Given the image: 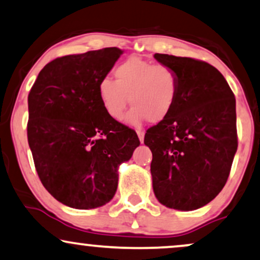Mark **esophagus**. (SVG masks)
Returning a JSON list of instances; mask_svg holds the SVG:
<instances>
[{
	"mask_svg": "<svg viewBox=\"0 0 260 260\" xmlns=\"http://www.w3.org/2000/svg\"><path fill=\"white\" fill-rule=\"evenodd\" d=\"M137 134H138V137H139L140 143H144V131L138 129V131H137Z\"/></svg>",
	"mask_w": 260,
	"mask_h": 260,
	"instance_id": "1",
	"label": "esophagus"
}]
</instances>
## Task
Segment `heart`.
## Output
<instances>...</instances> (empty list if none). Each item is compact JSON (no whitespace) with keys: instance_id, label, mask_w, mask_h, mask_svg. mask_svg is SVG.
<instances>
[{"instance_id":"1","label":"heart","mask_w":260,"mask_h":260,"mask_svg":"<svg viewBox=\"0 0 260 260\" xmlns=\"http://www.w3.org/2000/svg\"><path fill=\"white\" fill-rule=\"evenodd\" d=\"M114 75L115 81L103 78L98 84L100 101L111 119H122L128 103L133 107L127 116L131 124L145 119L158 123L173 111L180 88L174 68L131 57L115 68Z\"/></svg>"}]
</instances>
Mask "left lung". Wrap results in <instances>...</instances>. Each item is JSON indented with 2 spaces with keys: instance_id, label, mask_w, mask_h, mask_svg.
Returning <instances> with one entry per match:
<instances>
[{
  "instance_id": "left-lung-1",
  "label": "left lung",
  "mask_w": 260,
  "mask_h": 260,
  "mask_svg": "<svg viewBox=\"0 0 260 260\" xmlns=\"http://www.w3.org/2000/svg\"><path fill=\"white\" fill-rule=\"evenodd\" d=\"M174 68L180 88L166 120L146 131L153 192L167 208L190 211L216 198L238 150L235 97L218 70L204 61L154 54Z\"/></svg>"
}]
</instances>
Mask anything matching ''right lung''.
<instances>
[{
    "label": "right lung",
    "mask_w": 260,
    "mask_h": 260,
    "mask_svg": "<svg viewBox=\"0 0 260 260\" xmlns=\"http://www.w3.org/2000/svg\"><path fill=\"white\" fill-rule=\"evenodd\" d=\"M122 52L104 48L55 58L28 93L27 139L36 170L45 189L70 208L109 203L120 164L140 145L137 133L111 119L98 96V84Z\"/></svg>",
    "instance_id": "right-lung-1"
}]
</instances>
